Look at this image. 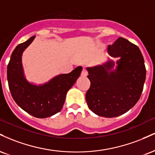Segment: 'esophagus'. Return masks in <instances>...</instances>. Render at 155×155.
Instances as JSON below:
<instances>
[{"label": "esophagus", "mask_w": 155, "mask_h": 155, "mask_svg": "<svg viewBox=\"0 0 155 155\" xmlns=\"http://www.w3.org/2000/svg\"><path fill=\"white\" fill-rule=\"evenodd\" d=\"M87 71L86 70H85V68H83V70H82V71H81V76H83V77H85V76H87Z\"/></svg>", "instance_id": "1"}]
</instances>
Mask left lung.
Instances as JSON below:
<instances>
[{"label":"left lung","mask_w":155,"mask_h":155,"mask_svg":"<svg viewBox=\"0 0 155 155\" xmlns=\"http://www.w3.org/2000/svg\"><path fill=\"white\" fill-rule=\"evenodd\" d=\"M101 65L87 67L90 87L86 93L88 107L98 116L115 117L133 108L139 100L146 79V68L139 48L120 37L107 48Z\"/></svg>","instance_id":"8db88e82"}]
</instances>
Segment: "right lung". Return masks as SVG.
<instances>
[{
    "label": "right lung",
    "mask_w": 155,
    "mask_h": 155,
    "mask_svg": "<svg viewBox=\"0 0 155 155\" xmlns=\"http://www.w3.org/2000/svg\"><path fill=\"white\" fill-rule=\"evenodd\" d=\"M35 37L17 45L13 51L7 67V80L12 97L19 107L37 118H47L62 109L67 92L79 77L82 67L55 76L44 84L30 82L25 75L22 57Z\"/></svg>",
    "instance_id": "right-lung-1"
}]
</instances>
